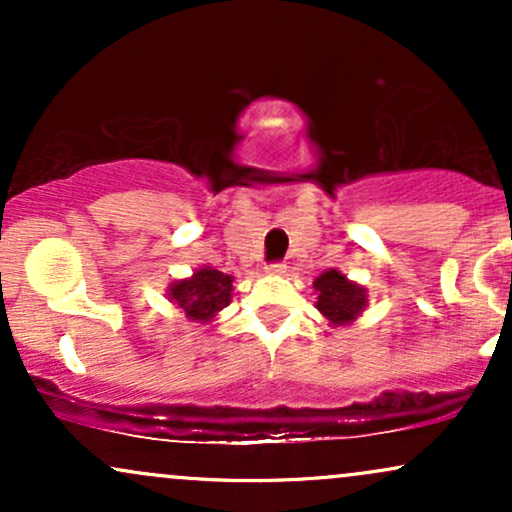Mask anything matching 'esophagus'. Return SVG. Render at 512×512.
<instances>
[{"mask_svg":"<svg viewBox=\"0 0 512 512\" xmlns=\"http://www.w3.org/2000/svg\"><path fill=\"white\" fill-rule=\"evenodd\" d=\"M267 272H269V274H284V272H286V264H284V262H272V264H267Z\"/></svg>","mask_w":512,"mask_h":512,"instance_id":"34e87169","label":"esophagus"}]
</instances>
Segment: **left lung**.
<instances>
[{"label":"left lung","mask_w":512,"mask_h":512,"mask_svg":"<svg viewBox=\"0 0 512 512\" xmlns=\"http://www.w3.org/2000/svg\"><path fill=\"white\" fill-rule=\"evenodd\" d=\"M317 310L330 320L334 327L351 325L366 308L368 296L363 286L354 284L339 269H327L315 279Z\"/></svg>","instance_id":"left-lung-1"}]
</instances>
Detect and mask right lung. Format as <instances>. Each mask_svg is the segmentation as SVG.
<instances>
[{
    "instance_id": "obj_1",
    "label": "right lung",
    "mask_w": 512,
    "mask_h": 512,
    "mask_svg": "<svg viewBox=\"0 0 512 512\" xmlns=\"http://www.w3.org/2000/svg\"><path fill=\"white\" fill-rule=\"evenodd\" d=\"M233 276L219 269L202 267L190 279L173 281L168 286L170 303H175L185 317L195 322H211L221 308L231 303Z\"/></svg>"
}]
</instances>
